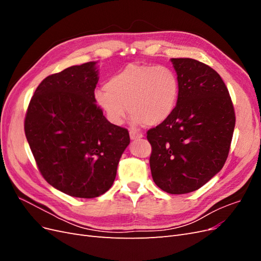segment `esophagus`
Segmentation results:
<instances>
[{"label": "esophagus", "mask_w": 261, "mask_h": 261, "mask_svg": "<svg viewBox=\"0 0 261 261\" xmlns=\"http://www.w3.org/2000/svg\"><path fill=\"white\" fill-rule=\"evenodd\" d=\"M129 137H130L132 140H137V139L143 138L144 135H143V134H140V133H136V132L130 130L129 132Z\"/></svg>", "instance_id": "1"}]
</instances>
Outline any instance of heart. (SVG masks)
I'll return each instance as SVG.
<instances>
[{"label":"heart","instance_id":"1","mask_svg":"<svg viewBox=\"0 0 261 261\" xmlns=\"http://www.w3.org/2000/svg\"><path fill=\"white\" fill-rule=\"evenodd\" d=\"M178 94L179 83L172 69L132 63L94 90L93 99L114 125H121L129 111L134 124L156 126L174 111Z\"/></svg>","mask_w":261,"mask_h":261}]
</instances>
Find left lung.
I'll list each match as a JSON object with an SVG mask.
<instances>
[{
	"label": "left lung",
	"instance_id": "8db88e82",
	"mask_svg": "<svg viewBox=\"0 0 261 261\" xmlns=\"http://www.w3.org/2000/svg\"><path fill=\"white\" fill-rule=\"evenodd\" d=\"M179 83L174 111L147 132L150 169L169 194L192 193L223 168L230 151L235 113L222 78L194 59H171Z\"/></svg>",
	"mask_w": 261,
	"mask_h": 261
}]
</instances>
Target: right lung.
I'll list each match as a JSON object with an SVG mask.
<instances>
[{"instance_id": "obj_1", "label": "right lung", "mask_w": 261, "mask_h": 261, "mask_svg": "<svg viewBox=\"0 0 261 261\" xmlns=\"http://www.w3.org/2000/svg\"><path fill=\"white\" fill-rule=\"evenodd\" d=\"M97 62L70 66L38 86L28 106L25 134L39 171L60 192L94 198L108 192L129 145L126 128L97 107Z\"/></svg>"}]
</instances>
